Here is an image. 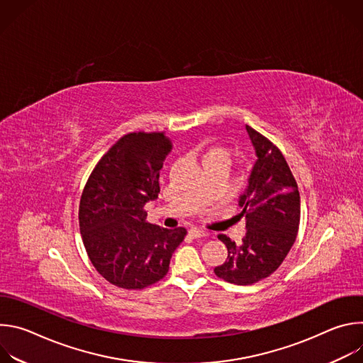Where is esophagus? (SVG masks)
<instances>
[{
	"label": "esophagus",
	"mask_w": 363,
	"mask_h": 363,
	"mask_svg": "<svg viewBox=\"0 0 363 363\" xmlns=\"http://www.w3.org/2000/svg\"><path fill=\"white\" fill-rule=\"evenodd\" d=\"M189 235H191L192 238H199V237H205V235H206V231L194 227V228L189 230Z\"/></svg>",
	"instance_id": "obj_1"
}]
</instances>
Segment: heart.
<instances>
[{
  "label": "heart",
  "mask_w": 363,
  "mask_h": 363,
  "mask_svg": "<svg viewBox=\"0 0 363 363\" xmlns=\"http://www.w3.org/2000/svg\"><path fill=\"white\" fill-rule=\"evenodd\" d=\"M213 153H230V152L227 149H224V147H214V149L210 150L208 155H213Z\"/></svg>",
  "instance_id": "b5f03b06"
}]
</instances>
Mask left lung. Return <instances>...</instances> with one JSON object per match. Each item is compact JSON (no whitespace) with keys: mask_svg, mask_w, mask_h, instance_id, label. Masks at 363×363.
<instances>
[{"mask_svg":"<svg viewBox=\"0 0 363 363\" xmlns=\"http://www.w3.org/2000/svg\"><path fill=\"white\" fill-rule=\"evenodd\" d=\"M255 152L248 184L238 198L245 218V237L235 245L220 234L228 255L214 273L238 286L260 281L274 273L296 241L300 224V195L280 149L245 125Z\"/></svg>","mask_w":363,"mask_h":363,"instance_id":"8db88e82","label":"left lung"}]
</instances>
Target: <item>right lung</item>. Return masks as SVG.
I'll return each instance as SVG.
<instances>
[{
	"instance_id": "right-lung-1",
	"label": "right lung",
	"mask_w": 363,
	"mask_h": 363,
	"mask_svg": "<svg viewBox=\"0 0 363 363\" xmlns=\"http://www.w3.org/2000/svg\"><path fill=\"white\" fill-rule=\"evenodd\" d=\"M171 140L165 133L133 132L97 162L83 189L79 225L94 269L109 283L140 290L164 279L186 230L146 223V202L158 198L160 171Z\"/></svg>"
}]
</instances>
